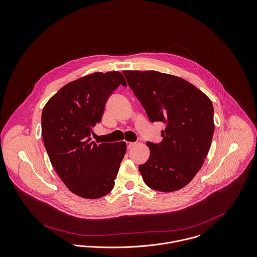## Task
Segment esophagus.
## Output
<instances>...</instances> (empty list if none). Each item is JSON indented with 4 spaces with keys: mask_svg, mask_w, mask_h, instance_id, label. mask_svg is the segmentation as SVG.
Instances as JSON below:
<instances>
[{
    "mask_svg": "<svg viewBox=\"0 0 257 257\" xmlns=\"http://www.w3.org/2000/svg\"><path fill=\"white\" fill-rule=\"evenodd\" d=\"M136 145H137V143H135V142L128 143V144H127V148H128V150H130V149H132V148H133V147H135V146H136Z\"/></svg>",
    "mask_w": 257,
    "mask_h": 257,
    "instance_id": "esophagus-1",
    "label": "esophagus"
}]
</instances>
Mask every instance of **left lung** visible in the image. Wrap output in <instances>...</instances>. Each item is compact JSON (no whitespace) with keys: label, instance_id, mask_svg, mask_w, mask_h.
Instances as JSON below:
<instances>
[{"label":"left lung","instance_id":"1","mask_svg":"<svg viewBox=\"0 0 257 257\" xmlns=\"http://www.w3.org/2000/svg\"><path fill=\"white\" fill-rule=\"evenodd\" d=\"M151 122L167 125L163 141L148 142L150 158L139 166L145 183L162 192L181 189L203 166L214 134L210 98L187 81L157 71H123Z\"/></svg>","mask_w":257,"mask_h":257}]
</instances>
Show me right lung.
Segmentation results:
<instances>
[{
  "mask_svg": "<svg viewBox=\"0 0 257 257\" xmlns=\"http://www.w3.org/2000/svg\"><path fill=\"white\" fill-rule=\"evenodd\" d=\"M120 85L127 86L119 72L93 73L63 86L42 110V137L52 167L80 197L97 199L114 187L126 143L97 144L91 135Z\"/></svg>",
  "mask_w": 257,
  "mask_h": 257,
  "instance_id": "obj_1",
  "label": "right lung"
}]
</instances>
